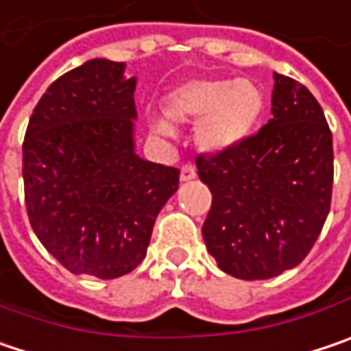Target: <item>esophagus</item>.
Instances as JSON below:
<instances>
[{
	"mask_svg": "<svg viewBox=\"0 0 351 351\" xmlns=\"http://www.w3.org/2000/svg\"><path fill=\"white\" fill-rule=\"evenodd\" d=\"M180 178H182V182H191V180L195 178V167H193L191 163H186V165L182 167Z\"/></svg>",
	"mask_w": 351,
	"mask_h": 351,
	"instance_id": "1",
	"label": "esophagus"
}]
</instances>
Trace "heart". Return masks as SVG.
<instances>
[{
	"label": "heart",
	"instance_id": "obj_1",
	"mask_svg": "<svg viewBox=\"0 0 351 351\" xmlns=\"http://www.w3.org/2000/svg\"><path fill=\"white\" fill-rule=\"evenodd\" d=\"M265 93L252 80L197 77L171 89L163 112L173 125H195V145L206 154H221L247 138L262 119ZM154 130L169 136L171 128L156 121Z\"/></svg>",
	"mask_w": 351,
	"mask_h": 351
}]
</instances>
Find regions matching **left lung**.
I'll list each match as a JSON object with an SVG mask.
<instances>
[{"label":"left lung","instance_id":"1","mask_svg":"<svg viewBox=\"0 0 351 351\" xmlns=\"http://www.w3.org/2000/svg\"><path fill=\"white\" fill-rule=\"evenodd\" d=\"M271 119L221 154L195 158L212 191L202 234L219 269L276 278L302 262L330 213L334 147L322 106L300 82L274 73Z\"/></svg>","mask_w":351,"mask_h":351}]
</instances>
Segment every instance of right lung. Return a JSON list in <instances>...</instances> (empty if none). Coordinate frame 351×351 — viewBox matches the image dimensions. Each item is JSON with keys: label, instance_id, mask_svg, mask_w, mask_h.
I'll list each match as a JSON object with an SVG mask.
<instances>
[{"label": "right lung", "instance_id": "obj_1", "mask_svg": "<svg viewBox=\"0 0 351 351\" xmlns=\"http://www.w3.org/2000/svg\"><path fill=\"white\" fill-rule=\"evenodd\" d=\"M125 63L89 60L41 95L23 139L29 223L71 274L113 280L138 267L180 169L134 145L136 77Z\"/></svg>", "mask_w": 351, "mask_h": 351}]
</instances>
